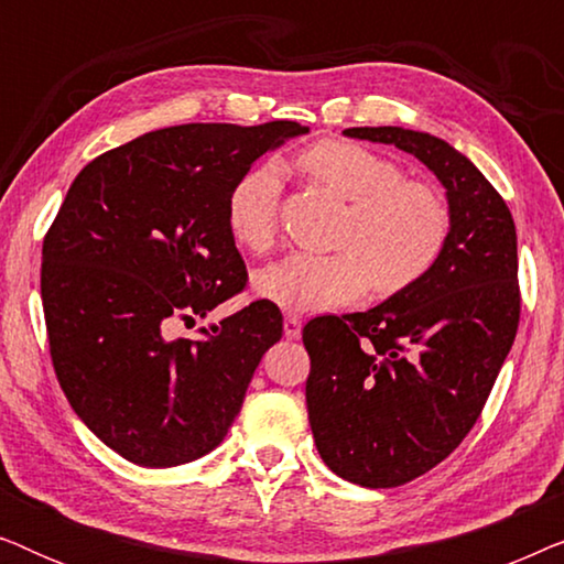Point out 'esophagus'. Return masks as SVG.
<instances>
[{
    "mask_svg": "<svg viewBox=\"0 0 564 564\" xmlns=\"http://www.w3.org/2000/svg\"><path fill=\"white\" fill-rule=\"evenodd\" d=\"M300 328H303V321H300L297 315H284V336L300 338Z\"/></svg>",
    "mask_w": 564,
    "mask_h": 564,
    "instance_id": "1",
    "label": "esophagus"
}]
</instances>
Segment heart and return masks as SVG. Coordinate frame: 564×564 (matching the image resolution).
<instances>
[{"mask_svg": "<svg viewBox=\"0 0 564 564\" xmlns=\"http://www.w3.org/2000/svg\"><path fill=\"white\" fill-rule=\"evenodd\" d=\"M297 164L315 184L349 203L334 238L336 253L292 257L264 267L253 288L288 311L349 305L375 284L398 295L426 280L449 243L452 210L442 189L411 180L390 156L349 141H318ZM226 220L238 246L264 253L280 223V169L251 166L230 189Z\"/></svg>", "mask_w": 564, "mask_h": 564, "instance_id": "obj_1", "label": "heart"}]
</instances>
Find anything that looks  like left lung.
Listing matches in <instances>:
<instances>
[{
	"label": "left lung",
	"instance_id": "left-lung-1",
	"mask_svg": "<svg viewBox=\"0 0 564 564\" xmlns=\"http://www.w3.org/2000/svg\"><path fill=\"white\" fill-rule=\"evenodd\" d=\"M423 161L444 184L449 243L426 280L367 313L303 328L307 419L323 462L361 488L426 475L480 419L521 315L516 226L506 199L442 138L346 128Z\"/></svg>",
	"mask_w": 564,
	"mask_h": 564
}]
</instances>
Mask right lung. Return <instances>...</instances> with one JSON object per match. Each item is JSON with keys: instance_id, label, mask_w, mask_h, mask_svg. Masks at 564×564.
Returning a JSON list of instances; mask_svg holds the SVG:
<instances>
[{"instance_id": "right-lung-1", "label": "right lung", "mask_w": 564, "mask_h": 564, "mask_svg": "<svg viewBox=\"0 0 564 564\" xmlns=\"http://www.w3.org/2000/svg\"><path fill=\"white\" fill-rule=\"evenodd\" d=\"M307 128L189 122L89 161L43 238L41 295L58 384L91 434L141 467L213 452L253 369L282 338L269 300L205 338H166L246 288L226 220L238 176Z\"/></svg>"}]
</instances>
